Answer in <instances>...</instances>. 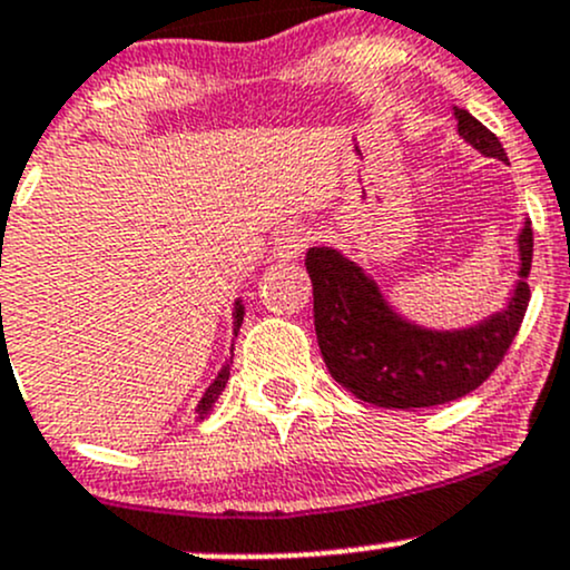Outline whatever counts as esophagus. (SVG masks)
<instances>
[{
  "label": "esophagus",
  "instance_id": "esophagus-1",
  "mask_svg": "<svg viewBox=\"0 0 570 570\" xmlns=\"http://www.w3.org/2000/svg\"><path fill=\"white\" fill-rule=\"evenodd\" d=\"M311 240H314L311 227H305V224H289V227H284L275 235L273 256L275 259H297L308 248Z\"/></svg>",
  "mask_w": 570,
  "mask_h": 570
}]
</instances>
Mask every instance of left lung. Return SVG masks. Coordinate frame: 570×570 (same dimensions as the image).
Here are the masks:
<instances>
[{"label":"left lung","instance_id":"1","mask_svg":"<svg viewBox=\"0 0 570 570\" xmlns=\"http://www.w3.org/2000/svg\"><path fill=\"white\" fill-rule=\"evenodd\" d=\"M458 132L476 151L509 161L503 146L468 110L454 108ZM533 229L519 233V281L500 314L465 330H424L392 311L376 281L335 248L305 256L314 284V324L327 371L352 395L379 409L452 403L490 379L519 333L530 303Z\"/></svg>","mask_w":570,"mask_h":570}]
</instances>
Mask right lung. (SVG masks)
<instances>
[{"mask_svg": "<svg viewBox=\"0 0 570 570\" xmlns=\"http://www.w3.org/2000/svg\"><path fill=\"white\" fill-rule=\"evenodd\" d=\"M233 316H235V335H237V330H240V322H243L240 299H237V303H235V314ZM227 381H229V362L222 367V373H218L214 384H210L208 390H205V395H203V400H199V405H197V414H199L197 419H205V416L210 414V411H214V403L218 400V395H222V392H224Z\"/></svg>", "mask_w": 570, "mask_h": 570, "instance_id": "obj_1", "label": "right lung"}]
</instances>
